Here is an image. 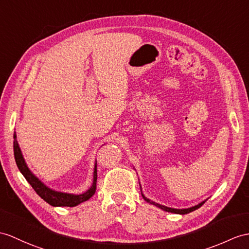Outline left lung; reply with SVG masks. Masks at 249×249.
I'll return each mask as SVG.
<instances>
[{
	"label": "left lung",
	"instance_id": "left-lung-1",
	"mask_svg": "<svg viewBox=\"0 0 249 249\" xmlns=\"http://www.w3.org/2000/svg\"><path fill=\"white\" fill-rule=\"evenodd\" d=\"M142 196L144 201H147L148 203L152 204V205H155L156 207H159V208H160V209H162V210H165V211H168V212H173V213H178V214H187V213H189V212H191V211H195V210H196V209H198L199 207H201V206L206 202V201H204V202H202V203H199L198 205L193 206V207H190V208H186V209H174V208L166 207V206H163V205H160V204H157V203H155V202H153V201H150L149 198H147V197H145V196L142 195Z\"/></svg>",
	"mask_w": 249,
	"mask_h": 249
}]
</instances>
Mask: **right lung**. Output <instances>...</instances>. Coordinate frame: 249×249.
Wrapping results in <instances>:
<instances>
[{
    "mask_svg": "<svg viewBox=\"0 0 249 249\" xmlns=\"http://www.w3.org/2000/svg\"><path fill=\"white\" fill-rule=\"evenodd\" d=\"M14 153H15V160L16 163L21 173L24 175V178L34 188V190L37 192V195L44 199L46 203H48L54 207H74L80 203H83L88 201L89 198L94 196L96 191V183H97V163H95V169H94V179H93V185L89 189L82 193V195H70V193H64V192H58L50 189V188L46 187L41 180H39L38 178H36L35 175L29 170L25 160L23 159L22 152L19 147V143L17 142V134L16 132L14 133Z\"/></svg>",
    "mask_w": 249,
    "mask_h": 249,
    "instance_id": "add662e5",
    "label": "right lung"
}]
</instances>
